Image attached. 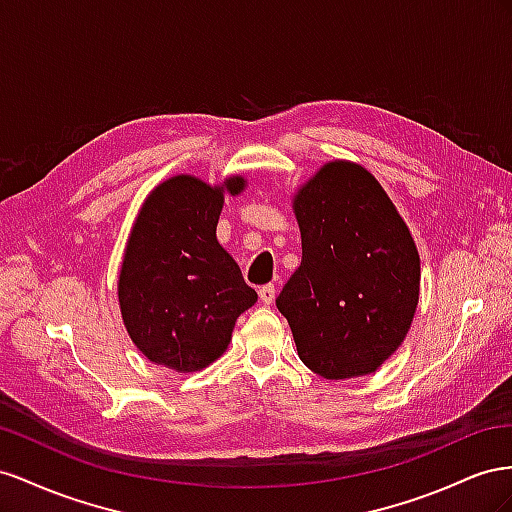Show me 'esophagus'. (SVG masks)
Instances as JSON below:
<instances>
[{"mask_svg":"<svg viewBox=\"0 0 512 512\" xmlns=\"http://www.w3.org/2000/svg\"><path fill=\"white\" fill-rule=\"evenodd\" d=\"M274 294H276L274 285H264V287L259 289V300L264 302V304H272L274 302Z\"/></svg>","mask_w":512,"mask_h":512,"instance_id":"obj_1","label":"esophagus"}]
</instances>
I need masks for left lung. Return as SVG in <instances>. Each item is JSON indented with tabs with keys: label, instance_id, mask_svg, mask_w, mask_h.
Masks as SVG:
<instances>
[{
	"label": "left lung",
	"instance_id": "obj_1",
	"mask_svg": "<svg viewBox=\"0 0 512 512\" xmlns=\"http://www.w3.org/2000/svg\"><path fill=\"white\" fill-rule=\"evenodd\" d=\"M302 261L276 306L300 360L326 379L375 373L405 341L420 296V255L375 175L330 160L291 199Z\"/></svg>",
	"mask_w": 512,
	"mask_h": 512
}]
</instances>
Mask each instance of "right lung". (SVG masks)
Returning <instances> with one entry per match:
<instances>
[{"label": "right lung", "instance_id": "right-lung-1", "mask_svg": "<svg viewBox=\"0 0 512 512\" xmlns=\"http://www.w3.org/2000/svg\"><path fill=\"white\" fill-rule=\"evenodd\" d=\"M244 188L238 173L221 184L180 173L141 203L124 248L118 302L130 341L150 362L175 373L206 369L257 302L236 259L216 240L225 195Z\"/></svg>", "mask_w": 512, "mask_h": 512}]
</instances>
